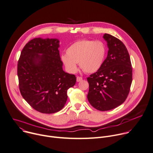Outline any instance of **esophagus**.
Wrapping results in <instances>:
<instances>
[{
  "instance_id": "obj_1",
  "label": "esophagus",
  "mask_w": 153,
  "mask_h": 153,
  "mask_svg": "<svg viewBox=\"0 0 153 153\" xmlns=\"http://www.w3.org/2000/svg\"><path fill=\"white\" fill-rule=\"evenodd\" d=\"M81 80H82V77L77 76V82H80Z\"/></svg>"
}]
</instances>
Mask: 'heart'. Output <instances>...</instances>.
Wrapping results in <instances>:
<instances>
[{"instance_id":"heart-1","label":"heart","mask_w":153,"mask_h":153,"mask_svg":"<svg viewBox=\"0 0 153 153\" xmlns=\"http://www.w3.org/2000/svg\"><path fill=\"white\" fill-rule=\"evenodd\" d=\"M106 54V48L101 41L81 39L76 41L66 50V54L62 55L61 60L71 73L80 68L87 73H93L102 66Z\"/></svg>"}]
</instances>
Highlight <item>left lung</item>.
<instances>
[{"label": "left lung", "mask_w": 153, "mask_h": 153, "mask_svg": "<svg viewBox=\"0 0 153 153\" xmlns=\"http://www.w3.org/2000/svg\"><path fill=\"white\" fill-rule=\"evenodd\" d=\"M107 57L98 71L87 77L90 104L100 111L112 110L122 104L129 94L132 68L127 48L117 38L105 33Z\"/></svg>", "instance_id": "left-lung-1"}]
</instances>
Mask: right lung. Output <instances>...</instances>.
Masks as SVG:
<instances>
[{
	"instance_id": "right-lung-1",
	"label": "right lung",
	"mask_w": 153,
	"mask_h": 153,
	"mask_svg": "<svg viewBox=\"0 0 153 153\" xmlns=\"http://www.w3.org/2000/svg\"><path fill=\"white\" fill-rule=\"evenodd\" d=\"M57 39L34 38L24 47L18 62L19 87L23 98L43 114L62 110L67 91L76 82L74 74L65 73Z\"/></svg>"
}]
</instances>
